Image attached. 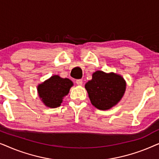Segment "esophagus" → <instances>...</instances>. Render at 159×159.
Returning a JSON list of instances; mask_svg holds the SVG:
<instances>
[{"label":"esophagus","mask_w":159,"mask_h":159,"mask_svg":"<svg viewBox=\"0 0 159 159\" xmlns=\"http://www.w3.org/2000/svg\"><path fill=\"white\" fill-rule=\"evenodd\" d=\"M76 83H77V84H78V85H82V83H83V82H82V80H76Z\"/></svg>","instance_id":"obj_1"}]
</instances>
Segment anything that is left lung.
Returning a JSON list of instances; mask_svg holds the SVG:
<instances>
[{"label":"left lung","instance_id":"8db88e82","mask_svg":"<svg viewBox=\"0 0 159 159\" xmlns=\"http://www.w3.org/2000/svg\"><path fill=\"white\" fill-rule=\"evenodd\" d=\"M89 98L95 107L100 110L109 109L116 105L125 92L126 83L122 77L114 73L97 71L92 80L85 84Z\"/></svg>","mask_w":159,"mask_h":159}]
</instances>
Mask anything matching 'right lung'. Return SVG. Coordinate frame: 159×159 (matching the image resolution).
Listing matches in <instances>:
<instances>
[{"mask_svg":"<svg viewBox=\"0 0 159 159\" xmlns=\"http://www.w3.org/2000/svg\"><path fill=\"white\" fill-rule=\"evenodd\" d=\"M72 85V82L68 78L64 79L58 75H54L39 84V96L48 107H58L62 103L63 98L68 94Z\"/></svg>","mask_w":159,"mask_h":159,"instance_id":"obj_1","label":"right lung"}]
</instances>
